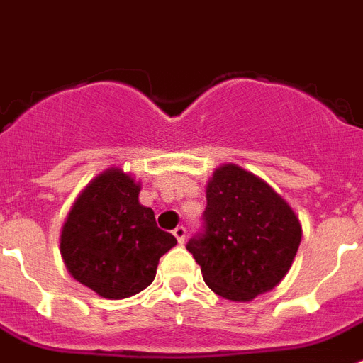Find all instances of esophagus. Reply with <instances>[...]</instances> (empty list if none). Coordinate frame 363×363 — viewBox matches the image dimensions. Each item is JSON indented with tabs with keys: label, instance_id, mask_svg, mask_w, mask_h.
I'll return each mask as SVG.
<instances>
[{
	"label": "esophagus",
	"instance_id": "34e87169",
	"mask_svg": "<svg viewBox=\"0 0 363 363\" xmlns=\"http://www.w3.org/2000/svg\"><path fill=\"white\" fill-rule=\"evenodd\" d=\"M173 236H175L177 242H179L182 245V243H184V240H186V228H184V227H177L175 230H173Z\"/></svg>",
	"mask_w": 363,
	"mask_h": 363
}]
</instances>
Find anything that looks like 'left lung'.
I'll list each match as a JSON object with an SVG mask.
<instances>
[{
	"instance_id": "obj_1",
	"label": "left lung",
	"mask_w": 363,
	"mask_h": 363,
	"mask_svg": "<svg viewBox=\"0 0 363 363\" xmlns=\"http://www.w3.org/2000/svg\"><path fill=\"white\" fill-rule=\"evenodd\" d=\"M301 236L299 218L266 181L223 164L206 184L203 230L186 249L210 290L245 303L284 279Z\"/></svg>"
}]
</instances>
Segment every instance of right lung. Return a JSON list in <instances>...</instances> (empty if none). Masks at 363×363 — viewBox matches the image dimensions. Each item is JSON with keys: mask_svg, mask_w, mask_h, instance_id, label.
Here are the masks:
<instances>
[{"mask_svg": "<svg viewBox=\"0 0 363 363\" xmlns=\"http://www.w3.org/2000/svg\"><path fill=\"white\" fill-rule=\"evenodd\" d=\"M140 184L120 167L97 175L75 199L60 234V255L73 279L105 299L145 290L158 260L177 243L140 205Z\"/></svg>", "mask_w": 363, "mask_h": 363, "instance_id": "1", "label": "right lung"}]
</instances>
